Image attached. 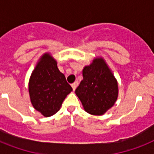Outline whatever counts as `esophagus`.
Masks as SVG:
<instances>
[{
    "label": "esophagus",
    "mask_w": 154,
    "mask_h": 154,
    "mask_svg": "<svg viewBox=\"0 0 154 154\" xmlns=\"http://www.w3.org/2000/svg\"><path fill=\"white\" fill-rule=\"evenodd\" d=\"M77 85H78V82H75L74 83H72V84L71 85V86H72V89H73V91H74L75 89H76V88H77Z\"/></svg>",
    "instance_id": "esophagus-1"
}]
</instances>
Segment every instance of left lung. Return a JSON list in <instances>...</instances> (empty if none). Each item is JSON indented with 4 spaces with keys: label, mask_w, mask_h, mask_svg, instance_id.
I'll return each instance as SVG.
<instances>
[{
    "label": "left lung",
    "mask_w": 154,
    "mask_h": 154,
    "mask_svg": "<svg viewBox=\"0 0 154 154\" xmlns=\"http://www.w3.org/2000/svg\"><path fill=\"white\" fill-rule=\"evenodd\" d=\"M83 80L75 93L85 110L92 115H102L109 109L118 95V86L105 60L94 59L82 70Z\"/></svg>",
    "instance_id": "left-lung-1"
}]
</instances>
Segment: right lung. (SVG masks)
<instances>
[{"mask_svg": "<svg viewBox=\"0 0 154 154\" xmlns=\"http://www.w3.org/2000/svg\"><path fill=\"white\" fill-rule=\"evenodd\" d=\"M72 90L65 75L58 69L57 61L49 53L42 56L29 83L30 100L35 109L45 117L55 114Z\"/></svg>", "mask_w": 154, "mask_h": 154, "instance_id": "1", "label": "right lung"}]
</instances>
